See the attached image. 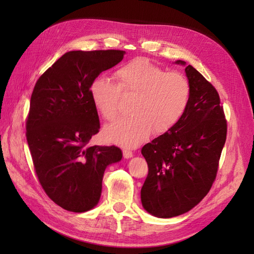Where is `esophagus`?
<instances>
[{
  "label": "esophagus",
  "instance_id": "esophagus-1",
  "mask_svg": "<svg viewBox=\"0 0 254 254\" xmlns=\"http://www.w3.org/2000/svg\"><path fill=\"white\" fill-rule=\"evenodd\" d=\"M123 156H124L125 159H130L133 157V153L130 150H123Z\"/></svg>",
  "mask_w": 254,
  "mask_h": 254
}]
</instances>
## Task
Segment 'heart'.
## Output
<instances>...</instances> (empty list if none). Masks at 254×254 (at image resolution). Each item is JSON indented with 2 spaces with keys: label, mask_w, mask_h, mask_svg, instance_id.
Wrapping results in <instances>:
<instances>
[{
  "label": "heart",
  "mask_w": 254,
  "mask_h": 254,
  "mask_svg": "<svg viewBox=\"0 0 254 254\" xmlns=\"http://www.w3.org/2000/svg\"><path fill=\"white\" fill-rule=\"evenodd\" d=\"M114 78L117 84L99 76L89 88L92 104L106 121L118 117L120 91L133 95L130 104L131 117L121 119L105 128L104 135L110 143L134 147L151 130L155 133L170 130L187 109L190 84L180 73H165L147 59L136 58L119 67Z\"/></svg>",
  "instance_id": "obj_1"
}]
</instances>
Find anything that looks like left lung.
<instances>
[{
    "label": "left lung",
    "mask_w": 254,
    "mask_h": 254,
    "mask_svg": "<svg viewBox=\"0 0 254 254\" xmlns=\"http://www.w3.org/2000/svg\"><path fill=\"white\" fill-rule=\"evenodd\" d=\"M176 64L186 66L182 60ZM190 98L170 130L143 146L148 175L141 190L144 209L171 218L193 209L209 193L227 136V122L212 84L191 65L186 66Z\"/></svg>",
    "instance_id": "8db88e82"
}]
</instances>
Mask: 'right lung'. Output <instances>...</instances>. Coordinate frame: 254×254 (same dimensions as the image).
<instances>
[{
  "mask_svg": "<svg viewBox=\"0 0 254 254\" xmlns=\"http://www.w3.org/2000/svg\"><path fill=\"white\" fill-rule=\"evenodd\" d=\"M124 55L117 50L67 52L36 82L26 122L28 147L45 193L66 211L96 206L105 170L122 160L119 147L88 145L101 128L89 88Z\"/></svg>",
  "mask_w": 254,
  "mask_h": 254,
  "instance_id": "obj_1",
  "label": "right lung"
}]
</instances>
